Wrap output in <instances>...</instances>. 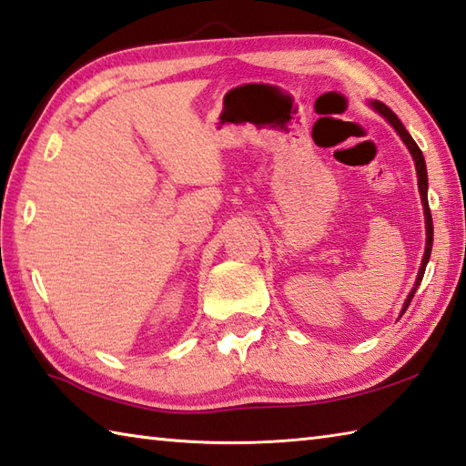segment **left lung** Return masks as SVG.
Listing matches in <instances>:
<instances>
[{"instance_id": "left-lung-1", "label": "left lung", "mask_w": 466, "mask_h": 466, "mask_svg": "<svg viewBox=\"0 0 466 466\" xmlns=\"http://www.w3.org/2000/svg\"><path fill=\"white\" fill-rule=\"evenodd\" d=\"M370 106H373L380 116L387 117V122L391 124L393 128L397 130V134H400L401 140L405 142V145H408V148H410V152H411L413 160H416L418 187H420L421 204H424V214H426V234H428V240H426V252H424V260H421V268H420L418 279H416V287H413L411 293L408 295V301H405V306H403V311H405V309H408V306H410V301H411V298H413V293H416V289H418V285L421 283V277H424V270H426V265H428V260H430V252H432V242H434L432 214H430V208H428V173H426V160H424V155H421L420 147L416 145V142H413V138L410 137V132L405 130V126L400 122V117H397V116L391 112V109H389L385 104H380V101H370ZM403 311H401V314H403Z\"/></svg>"}]
</instances>
